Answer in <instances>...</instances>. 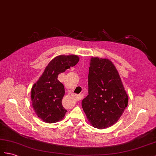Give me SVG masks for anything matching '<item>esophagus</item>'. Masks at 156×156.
<instances>
[{"label":"esophagus","instance_id":"esophagus-1","mask_svg":"<svg viewBox=\"0 0 156 156\" xmlns=\"http://www.w3.org/2000/svg\"><path fill=\"white\" fill-rule=\"evenodd\" d=\"M73 97H74V98H76V99H77V100H79V99H80V97H79V95H77V94H74Z\"/></svg>","mask_w":156,"mask_h":156}]
</instances>
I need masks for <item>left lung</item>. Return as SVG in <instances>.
<instances>
[{
	"mask_svg": "<svg viewBox=\"0 0 156 156\" xmlns=\"http://www.w3.org/2000/svg\"><path fill=\"white\" fill-rule=\"evenodd\" d=\"M89 94L81 105L90 124L104 129L118 122L128 103L126 91L111 60L93 57L88 76Z\"/></svg>",
	"mask_w": 156,
	"mask_h": 156,
	"instance_id": "8db88e82",
	"label": "left lung"
}]
</instances>
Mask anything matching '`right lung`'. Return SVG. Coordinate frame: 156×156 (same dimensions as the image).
<instances>
[{
	"mask_svg": "<svg viewBox=\"0 0 156 156\" xmlns=\"http://www.w3.org/2000/svg\"><path fill=\"white\" fill-rule=\"evenodd\" d=\"M79 61L76 55H60L53 59L45 68L42 75L31 90L32 107L36 115L47 123H54L62 120L67 112L62 101L65 89L58 79V75Z\"/></svg>",
	"mask_w": 156,
	"mask_h": 156,
	"instance_id": "1",
	"label": "right lung"
}]
</instances>
